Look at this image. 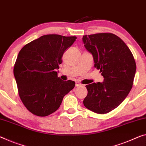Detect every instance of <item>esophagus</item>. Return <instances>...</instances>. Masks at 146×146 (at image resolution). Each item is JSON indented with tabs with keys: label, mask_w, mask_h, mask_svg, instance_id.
Here are the masks:
<instances>
[{
	"label": "esophagus",
	"mask_w": 146,
	"mask_h": 146,
	"mask_svg": "<svg viewBox=\"0 0 146 146\" xmlns=\"http://www.w3.org/2000/svg\"><path fill=\"white\" fill-rule=\"evenodd\" d=\"M82 86V84L80 83L79 82H76V87H78V86Z\"/></svg>",
	"instance_id": "obj_1"
}]
</instances>
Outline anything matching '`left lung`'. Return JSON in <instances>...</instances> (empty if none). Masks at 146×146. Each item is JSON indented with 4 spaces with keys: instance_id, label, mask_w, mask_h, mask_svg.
Wrapping results in <instances>:
<instances>
[{
    "instance_id": "1",
    "label": "left lung",
    "mask_w": 146,
    "mask_h": 146,
    "mask_svg": "<svg viewBox=\"0 0 146 146\" xmlns=\"http://www.w3.org/2000/svg\"><path fill=\"white\" fill-rule=\"evenodd\" d=\"M86 50L93 55L95 67L104 77L103 83L86 86L84 104L104 114L116 108L133 87L136 65L133 53L123 40L112 33L83 36Z\"/></svg>"
}]
</instances>
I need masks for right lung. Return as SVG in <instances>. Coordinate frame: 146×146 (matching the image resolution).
Listing matches in <instances>:
<instances>
[{"label":"right lung","instance_id":"1","mask_svg":"<svg viewBox=\"0 0 146 146\" xmlns=\"http://www.w3.org/2000/svg\"><path fill=\"white\" fill-rule=\"evenodd\" d=\"M76 36L46 35L20 50L13 68L19 97L35 115L45 117L59 108L64 95L75 86L72 80L62 81L56 69Z\"/></svg>","mask_w":146,"mask_h":146}]
</instances>
